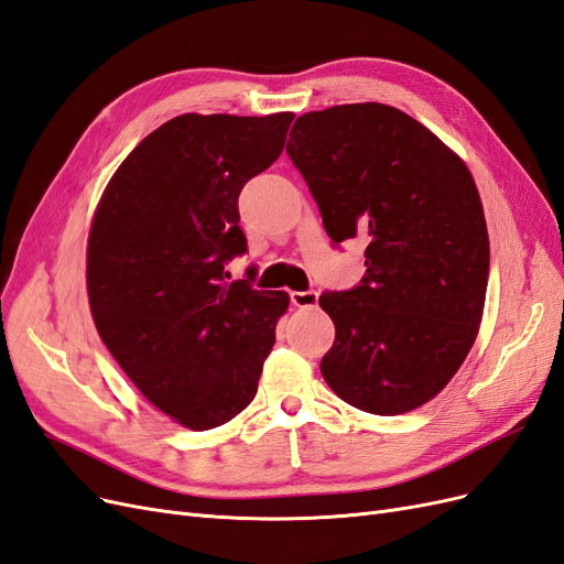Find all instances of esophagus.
Listing matches in <instances>:
<instances>
[{
	"instance_id": "1",
	"label": "esophagus",
	"mask_w": 564,
	"mask_h": 564,
	"mask_svg": "<svg viewBox=\"0 0 564 564\" xmlns=\"http://www.w3.org/2000/svg\"><path fill=\"white\" fill-rule=\"evenodd\" d=\"M289 299H292L296 308H313V305H317L319 294L308 289V292H289Z\"/></svg>"
}]
</instances>
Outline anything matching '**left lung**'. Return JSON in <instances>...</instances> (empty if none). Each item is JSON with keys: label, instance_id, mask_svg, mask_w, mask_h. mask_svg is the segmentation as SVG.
Returning a JSON list of instances; mask_svg holds the SVG:
<instances>
[{"label": "left lung", "instance_id": "8db88e82", "mask_svg": "<svg viewBox=\"0 0 564 564\" xmlns=\"http://www.w3.org/2000/svg\"><path fill=\"white\" fill-rule=\"evenodd\" d=\"M289 139L334 245H367L360 284L319 296L336 327L322 377L362 412H412L452 381L480 329L489 278L480 193L456 152L383 104L305 112Z\"/></svg>", "mask_w": 564, "mask_h": 564}]
</instances>
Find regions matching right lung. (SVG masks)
<instances>
[{"label": "right lung", "mask_w": 564, "mask_h": 564, "mask_svg": "<svg viewBox=\"0 0 564 564\" xmlns=\"http://www.w3.org/2000/svg\"><path fill=\"white\" fill-rule=\"evenodd\" d=\"M294 112L178 115L110 178L89 232L87 292L117 365L160 412L209 431L249 406L284 292L228 282L247 251L237 197L282 155Z\"/></svg>", "instance_id": "obj_1"}]
</instances>
